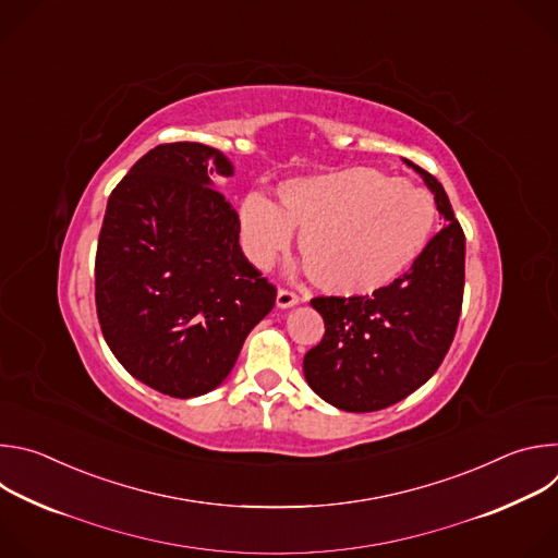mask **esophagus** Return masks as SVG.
I'll list each match as a JSON object with an SVG mask.
<instances>
[{"mask_svg":"<svg viewBox=\"0 0 558 558\" xmlns=\"http://www.w3.org/2000/svg\"><path fill=\"white\" fill-rule=\"evenodd\" d=\"M300 302V295H295L293 291H287V289H280L278 295H276V304L280 308H289V306H295Z\"/></svg>","mask_w":558,"mask_h":558,"instance_id":"obj_1","label":"esophagus"}]
</instances>
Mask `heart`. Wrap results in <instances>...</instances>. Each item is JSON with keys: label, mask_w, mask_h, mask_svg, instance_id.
<instances>
[{"label": "heart", "mask_w": 558, "mask_h": 558, "mask_svg": "<svg viewBox=\"0 0 558 558\" xmlns=\"http://www.w3.org/2000/svg\"><path fill=\"white\" fill-rule=\"evenodd\" d=\"M278 201L260 192L243 198L238 229L245 256L267 271L300 229L302 269L336 295H366L400 278L428 245L435 225L426 190L373 168L287 179Z\"/></svg>", "instance_id": "heart-1"}]
</instances>
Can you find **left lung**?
Wrapping results in <instances>:
<instances>
[{
	"label": "left lung",
	"instance_id": "1",
	"mask_svg": "<svg viewBox=\"0 0 558 558\" xmlns=\"http://www.w3.org/2000/svg\"><path fill=\"white\" fill-rule=\"evenodd\" d=\"M407 166L422 174L446 225L402 278L373 295L311 300L325 338L304 355V377L340 411L373 413L404 400L435 375L459 325L465 235L441 183Z\"/></svg>",
	"mask_w": 558,
	"mask_h": 558
}]
</instances>
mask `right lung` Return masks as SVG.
<instances>
[{
	"label": "right lung",
	"instance_id": "right-lung-1",
	"mask_svg": "<svg viewBox=\"0 0 558 558\" xmlns=\"http://www.w3.org/2000/svg\"><path fill=\"white\" fill-rule=\"evenodd\" d=\"M211 174H233L220 149L156 145L112 190L97 245L95 300L110 351L179 400L214 390L276 304Z\"/></svg>",
	"mask_w": 558,
	"mask_h": 558
}]
</instances>
